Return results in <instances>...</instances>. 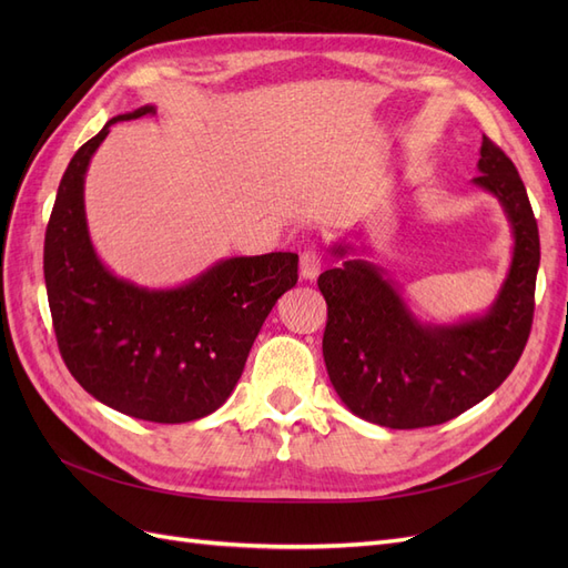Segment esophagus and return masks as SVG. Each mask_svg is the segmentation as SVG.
<instances>
[{"label": "esophagus", "instance_id": "obj_1", "mask_svg": "<svg viewBox=\"0 0 568 568\" xmlns=\"http://www.w3.org/2000/svg\"><path fill=\"white\" fill-rule=\"evenodd\" d=\"M322 267V255L315 248H307L301 253V277L315 280Z\"/></svg>", "mask_w": 568, "mask_h": 568}]
</instances>
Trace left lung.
Listing matches in <instances>:
<instances>
[{"label": "left lung", "mask_w": 568, "mask_h": 568, "mask_svg": "<svg viewBox=\"0 0 568 568\" xmlns=\"http://www.w3.org/2000/svg\"><path fill=\"white\" fill-rule=\"evenodd\" d=\"M474 184L509 217L514 255L490 311L457 324H422L398 286L367 261H343L320 274L326 301L322 353L353 415L388 428L450 422L500 386L526 348L540 265L538 222L507 153L484 136ZM351 246H334L343 257Z\"/></svg>", "instance_id": "8db88e82"}]
</instances>
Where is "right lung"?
<instances>
[{
  "mask_svg": "<svg viewBox=\"0 0 568 568\" xmlns=\"http://www.w3.org/2000/svg\"><path fill=\"white\" fill-rule=\"evenodd\" d=\"M153 113L142 106L115 115L75 151L44 234V282L59 351L75 382L134 419L182 424L230 398L265 317L298 282V255L227 257L161 291L111 274L90 242L84 173L113 123Z\"/></svg>",
  "mask_w": 568,
  "mask_h": 568,
  "instance_id": "right-lung-1",
  "label": "right lung"
}]
</instances>
